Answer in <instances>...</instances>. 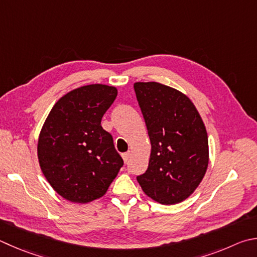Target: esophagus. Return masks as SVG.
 I'll return each instance as SVG.
<instances>
[{
  "label": "esophagus",
  "mask_w": 257,
  "mask_h": 257,
  "mask_svg": "<svg viewBox=\"0 0 257 257\" xmlns=\"http://www.w3.org/2000/svg\"><path fill=\"white\" fill-rule=\"evenodd\" d=\"M130 156H132V153H130V152L123 153V154H122V160H123V162H124V163H127V162L129 161Z\"/></svg>",
  "instance_id": "1"
}]
</instances>
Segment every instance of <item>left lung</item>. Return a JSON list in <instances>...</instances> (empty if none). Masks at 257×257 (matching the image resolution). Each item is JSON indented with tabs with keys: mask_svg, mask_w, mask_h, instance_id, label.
<instances>
[{
	"mask_svg": "<svg viewBox=\"0 0 257 257\" xmlns=\"http://www.w3.org/2000/svg\"><path fill=\"white\" fill-rule=\"evenodd\" d=\"M151 139L148 169L137 176L145 194L162 204L184 201L209 163L208 134L188 96L157 82L134 84Z\"/></svg>",
	"mask_w": 257,
	"mask_h": 257,
	"instance_id": "obj_1",
	"label": "left lung"
}]
</instances>
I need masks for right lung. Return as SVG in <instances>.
I'll return each mask as SVG.
<instances>
[{
    "instance_id": "right-lung-1",
    "label": "right lung",
    "mask_w": 257,
    "mask_h": 257,
    "mask_svg": "<svg viewBox=\"0 0 257 257\" xmlns=\"http://www.w3.org/2000/svg\"><path fill=\"white\" fill-rule=\"evenodd\" d=\"M118 90L104 84L75 88L60 97L38 139L40 169L60 197L87 203L106 193L123 161L101 120Z\"/></svg>"
}]
</instances>
